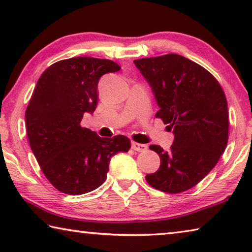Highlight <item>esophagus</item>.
<instances>
[{
  "instance_id": "esophagus-1",
  "label": "esophagus",
  "mask_w": 252,
  "mask_h": 252,
  "mask_svg": "<svg viewBox=\"0 0 252 252\" xmlns=\"http://www.w3.org/2000/svg\"><path fill=\"white\" fill-rule=\"evenodd\" d=\"M131 148L133 149L134 151H138V152H143V151L147 150V146H146V144L138 143V142H134V141L131 142Z\"/></svg>"
}]
</instances>
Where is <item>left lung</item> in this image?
<instances>
[{
	"label": "left lung",
	"mask_w": 252,
	"mask_h": 252,
	"mask_svg": "<svg viewBox=\"0 0 252 252\" xmlns=\"http://www.w3.org/2000/svg\"><path fill=\"white\" fill-rule=\"evenodd\" d=\"M152 89L162 119L174 140L169 151L152 144L160 157L149 185L179 193L199 183L215 168L228 143L229 116L224 92L210 72L182 55L134 60Z\"/></svg>",
	"instance_id": "left-lung-1"
}]
</instances>
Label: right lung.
Wrapping results in <instances>:
<instances>
[{"mask_svg": "<svg viewBox=\"0 0 252 252\" xmlns=\"http://www.w3.org/2000/svg\"><path fill=\"white\" fill-rule=\"evenodd\" d=\"M119 70L111 60L72 58L49 66L37 81L25 112L29 142L46 179L63 193L95 190L111 158L129 151L126 136L100 138L81 126L83 114L96 108L101 76Z\"/></svg>", "mask_w": 252, "mask_h": 252, "instance_id": "1", "label": "right lung"}]
</instances>
